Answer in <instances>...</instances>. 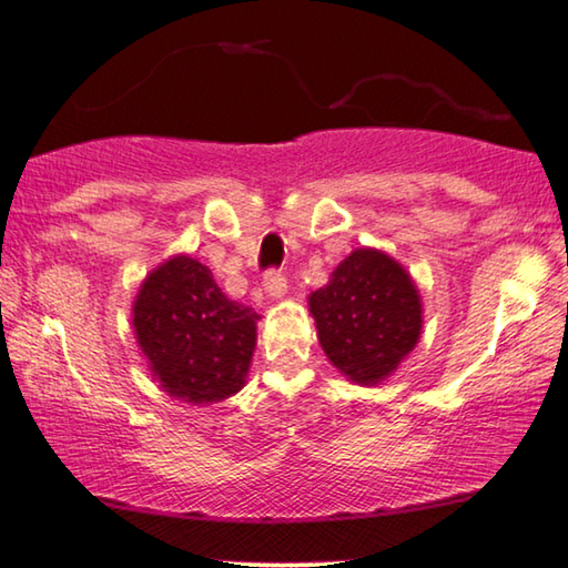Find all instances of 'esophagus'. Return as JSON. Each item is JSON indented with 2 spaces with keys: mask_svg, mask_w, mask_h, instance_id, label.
Segmentation results:
<instances>
[{
  "mask_svg": "<svg viewBox=\"0 0 568 568\" xmlns=\"http://www.w3.org/2000/svg\"><path fill=\"white\" fill-rule=\"evenodd\" d=\"M264 292L272 296V300H282V296H286V276L282 272H266Z\"/></svg>",
  "mask_w": 568,
  "mask_h": 568,
  "instance_id": "1",
  "label": "esophagus"
}]
</instances>
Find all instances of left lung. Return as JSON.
<instances>
[{"label":"left lung","instance_id":"1","mask_svg":"<svg viewBox=\"0 0 568 568\" xmlns=\"http://www.w3.org/2000/svg\"><path fill=\"white\" fill-rule=\"evenodd\" d=\"M324 355L357 385H379L423 334V300L405 266L362 246L339 262L329 282L310 294Z\"/></svg>","mask_w":568,"mask_h":568}]
</instances>
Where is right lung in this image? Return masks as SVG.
I'll return each mask as SVG.
<instances>
[{"mask_svg": "<svg viewBox=\"0 0 568 568\" xmlns=\"http://www.w3.org/2000/svg\"><path fill=\"white\" fill-rule=\"evenodd\" d=\"M258 314L231 302L209 266L189 254L165 258L133 302L135 342L163 393L211 405L246 385Z\"/></svg>", "mask_w": 568, "mask_h": 568, "instance_id": "1", "label": "right lung"}]
</instances>
